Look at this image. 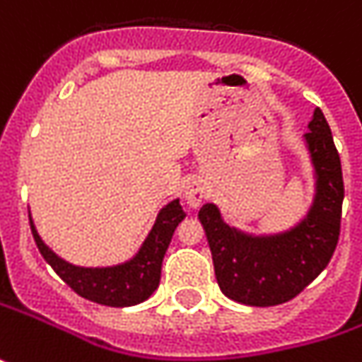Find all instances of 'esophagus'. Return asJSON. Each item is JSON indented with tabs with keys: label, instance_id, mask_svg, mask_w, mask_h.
<instances>
[{
	"label": "esophagus",
	"instance_id": "34e87169",
	"mask_svg": "<svg viewBox=\"0 0 362 362\" xmlns=\"http://www.w3.org/2000/svg\"><path fill=\"white\" fill-rule=\"evenodd\" d=\"M208 196V186L202 178H192L184 186V200L190 208H200Z\"/></svg>",
	"mask_w": 362,
	"mask_h": 362
}]
</instances>
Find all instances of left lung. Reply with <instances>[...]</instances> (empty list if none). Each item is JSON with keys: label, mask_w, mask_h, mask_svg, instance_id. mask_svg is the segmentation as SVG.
Masks as SVG:
<instances>
[{"label": "left lung", "mask_w": 362, "mask_h": 362, "mask_svg": "<svg viewBox=\"0 0 362 362\" xmlns=\"http://www.w3.org/2000/svg\"><path fill=\"white\" fill-rule=\"evenodd\" d=\"M303 142L313 166L315 194L305 216L291 228L252 234L230 226L212 202L198 212L220 291L240 305L288 303L327 268L337 248L344 198L343 170L329 124L318 107Z\"/></svg>", "instance_id": "1"}]
</instances>
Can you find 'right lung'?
Returning a JSON list of instances; mask_svg holds the SVG:
<instances>
[{
  "label": "right lung",
  "instance_id": "1",
  "mask_svg": "<svg viewBox=\"0 0 362 362\" xmlns=\"http://www.w3.org/2000/svg\"><path fill=\"white\" fill-rule=\"evenodd\" d=\"M186 218L180 200L174 198L162 206L154 226L144 238L136 255L112 267H78L64 260L42 240L40 232L30 214L33 240L37 244L45 262L56 270V274L68 284L74 293L104 306H134L150 298L160 284L162 260L168 250L172 234L182 220Z\"/></svg>",
  "mask_w": 362,
  "mask_h": 362
}]
</instances>
